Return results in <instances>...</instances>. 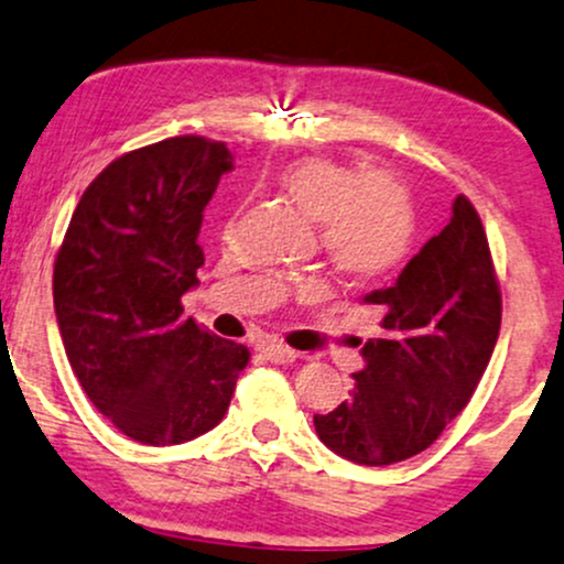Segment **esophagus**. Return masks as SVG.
Returning <instances> with one entry per match:
<instances>
[{"label":"esophagus","mask_w":564,"mask_h":564,"mask_svg":"<svg viewBox=\"0 0 564 564\" xmlns=\"http://www.w3.org/2000/svg\"><path fill=\"white\" fill-rule=\"evenodd\" d=\"M263 356H267V361L271 364H293L297 359L295 350L282 346V343H269V346L263 348Z\"/></svg>","instance_id":"1"}]
</instances>
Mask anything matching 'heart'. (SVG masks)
I'll return each mask as SVG.
<instances>
[{
	"mask_svg": "<svg viewBox=\"0 0 564 564\" xmlns=\"http://www.w3.org/2000/svg\"><path fill=\"white\" fill-rule=\"evenodd\" d=\"M276 184L308 221L319 224L324 256L350 280L388 274L412 250V197L386 171L356 174L333 158L306 155L284 165Z\"/></svg>",
	"mask_w": 564,
	"mask_h": 564,
	"instance_id": "obj_1",
	"label": "heart"
}]
</instances>
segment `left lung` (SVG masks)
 I'll list each match as a JSON object with an SVG mask.
<instances>
[{"instance_id": "1", "label": "left lung", "mask_w": 564, "mask_h": 564, "mask_svg": "<svg viewBox=\"0 0 564 564\" xmlns=\"http://www.w3.org/2000/svg\"><path fill=\"white\" fill-rule=\"evenodd\" d=\"M380 337L340 406L314 414L324 446L356 465L403 462L443 433L473 399L499 340L501 293L478 210L465 195L452 221L403 267L393 288L364 295Z\"/></svg>"}]
</instances>
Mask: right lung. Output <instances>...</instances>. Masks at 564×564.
<instances>
[{
  "mask_svg": "<svg viewBox=\"0 0 564 564\" xmlns=\"http://www.w3.org/2000/svg\"><path fill=\"white\" fill-rule=\"evenodd\" d=\"M235 169L224 142L171 137L126 152L73 210L55 258V314L89 401L121 433L176 446L227 414L250 354L187 319L203 210Z\"/></svg>",
  "mask_w": 564,
  "mask_h": 564,
  "instance_id": "add662e5",
  "label": "right lung"
}]
</instances>
